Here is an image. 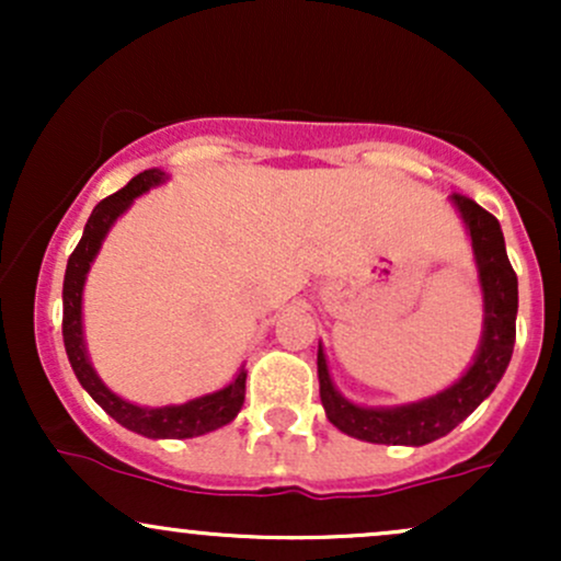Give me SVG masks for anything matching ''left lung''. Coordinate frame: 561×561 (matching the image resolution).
<instances>
[{"mask_svg":"<svg viewBox=\"0 0 561 561\" xmlns=\"http://www.w3.org/2000/svg\"><path fill=\"white\" fill-rule=\"evenodd\" d=\"M454 205L465 218L469 237H472L474 263H478L482 306V340L478 356L459 382L437 392L424 401L392 405V409H366L351 403L332 385L327 369L324 351L319 345V396L321 405L340 433L358 437L366 443L382 446H424L437 437L448 435L459 422H465L478 405L495 390L512 362L514 337H517V274L508 263L504 231L499 218L480 208L474 199L459 192L450 195Z\"/></svg>","mask_w":561,"mask_h":561,"instance_id":"8db88e82","label":"left lung"}]
</instances>
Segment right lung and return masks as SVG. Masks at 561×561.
Masks as SVG:
<instances>
[{"label":"right lung","mask_w":561,"mask_h":561,"mask_svg":"<svg viewBox=\"0 0 561 561\" xmlns=\"http://www.w3.org/2000/svg\"><path fill=\"white\" fill-rule=\"evenodd\" d=\"M165 179L163 171L150 169L139 176H134L124 190L115 195L105 197L89 216L87 227H83L81 242L70 253L66 266V282H62V340H66L68 362L73 366L76 377H79L81 388L94 398L115 422L124 424L131 433H139L145 437H197L210 433V430L224 427L240 414L244 403V379L248 371L240 369L234 382L227 385L224 390L210 392V396L195 398L182 405H160V409H147V405H134L115 396L113 390L105 388L100 377H96L94 366L89 364L87 345H83V327H81V295L83 282H87L89 266H92L94 255L100 253V244L105 234L111 231L115 218L126 214L128 205L134 197L145 195L150 186L160 184Z\"/></svg>","instance_id":"add662e5"}]
</instances>
